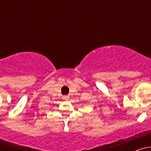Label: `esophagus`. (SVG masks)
I'll return each instance as SVG.
<instances>
[{
  "mask_svg": "<svg viewBox=\"0 0 151 151\" xmlns=\"http://www.w3.org/2000/svg\"><path fill=\"white\" fill-rule=\"evenodd\" d=\"M63 99H68L69 96H63Z\"/></svg>",
  "mask_w": 151,
  "mask_h": 151,
  "instance_id": "34e87169",
  "label": "esophagus"
}]
</instances>
